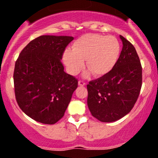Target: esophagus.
<instances>
[{"label":"esophagus","mask_w":158,"mask_h":158,"mask_svg":"<svg viewBox=\"0 0 158 158\" xmlns=\"http://www.w3.org/2000/svg\"><path fill=\"white\" fill-rule=\"evenodd\" d=\"M78 84H79V86H84V85H85V82L84 81L79 80V82H78Z\"/></svg>","instance_id":"esophagus-1"}]
</instances>
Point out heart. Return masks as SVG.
I'll return each instance as SVG.
<instances>
[{
  "label": "heart",
  "mask_w": 158,
  "mask_h": 158,
  "mask_svg": "<svg viewBox=\"0 0 158 158\" xmlns=\"http://www.w3.org/2000/svg\"><path fill=\"white\" fill-rule=\"evenodd\" d=\"M119 41L113 35L87 33L74 41L71 50H65L63 60L68 72L77 75L85 66L89 68L85 77L94 73L101 77L109 73L117 64L120 55Z\"/></svg>",
  "instance_id": "obj_1"
}]
</instances>
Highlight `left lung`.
<instances>
[{
  "label": "left lung",
  "instance_id": "left-lung-1",
  "mask_svg": "<svg viewBox=\"0 0 158 158\" xmlns=\"http://www.w3.org/2000/svg\"><path fill=\"white\" fill-rule=\"evenodd\" d=\"M123 49L117 64L106 76L90 81L88 106L92 116L104 123L114 122L129 113L142 86V66L135 47L119 35Z\"/></svg>",
  "mask_w": 158,
  "mask_h": 158
}]
</instances>
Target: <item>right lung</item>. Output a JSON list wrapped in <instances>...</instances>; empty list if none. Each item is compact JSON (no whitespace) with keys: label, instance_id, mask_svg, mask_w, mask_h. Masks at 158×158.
<instances>
[{"label":"right lung","instance_id":"add662e5","mask_svg":"<svg viewBox=\"0 0 158 158\" xmlns=\"http://www.w3.org/2000/svg\"><path fill=\"white\" fill-rule=\"evenodd\" d=\"M71 36L41 35L30 41L15 61V99L30 118L55 124L64 116L78 80L64 71L61 63Z\"/></svg>","mask_w":158,"mask_h":158}]
</instances>
